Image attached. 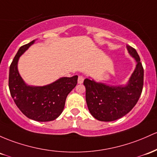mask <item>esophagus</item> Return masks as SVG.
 I'll list each match as a JSON object with an SVG mask.
<instances>
[{"label": "esophagus", "mask_w": 157, "mask_h": 157, "mask_svg": "<svg viewBox=\"0 0 157 157\" xmlns=\"http://www.w3.org/2000/svg\"><path fill=\"white\" fill-rule=\"evenodd\" d=\"M83 80H84L83 77H82V76H79V77H78V80H77V82H78V83L79 84L82 83Z\"/></svg>", "instance_id": "esophagus-1"}]
</instances>
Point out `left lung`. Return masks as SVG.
<instances>
[{
    "label": "left lung",
    "mask_w": 157,
    "mask_h": 157,
    "mask_svg": "<svg viewBox=\"0 0 157 157\" xmlns=\"http://www.w3.org/2000/svg\"><path fill=\"white\" fill-rule=\"evenodd\" d=\"M127 49L137 64L126 85L110 86L89 78L84 80L88 109L98 121H113L124 116L135 106L142 94L144 69L140 57L131 46L127 45Z\"/></svg>",
    "instance_id": "obj_1"
}]
</instances>
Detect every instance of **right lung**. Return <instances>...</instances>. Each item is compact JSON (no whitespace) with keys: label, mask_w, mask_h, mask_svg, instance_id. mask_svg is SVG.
I'll list each match as a JSON object with an SVG mask.
<instances>
[{"label":"right lung","mask_w":157,"mask_h":157,"mask_svg":"<svg viewBox=\"0 0 157 157\" xmlns=\"http://www.w3.org/2000/svg\"><path fill=\"white\" fill-rule=\"evenodd\" d=\"M35 42L32 41L19 48L10 67L9 88L12 98L21 113L37 121H51L63 113L65 100L76 86L78 76L61 77L44 86H32L25 83L18 70L19 57Z\"/></svg>","instance_id":"obj_1"}]
</instances>
